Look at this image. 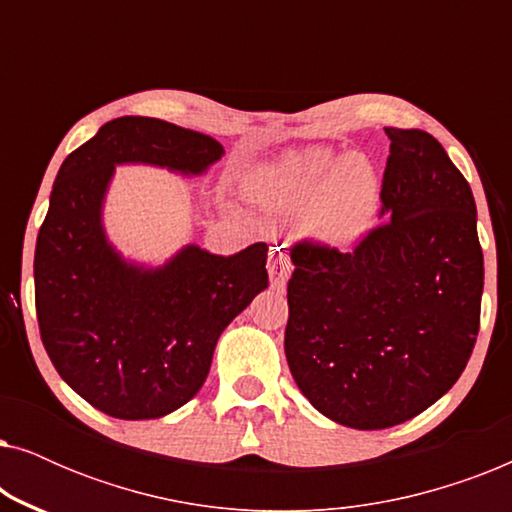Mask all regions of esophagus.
I'll use <instances>...</instances> for the list:
<instances>
[{"label": "esophagus", "instance_id": "esophagus-1", "mask_svg": "<svg viewBox=\"0 0 512 512\" xmlns=\"http://www.w3.org/2000/svg\"><path fill=\"white\" fill-rule=\"evenodd\" d=\"M293 265L286 254L279 247H272L268 254V275H270V286L272 289L282 291L286 286V279H289Z\"/></svg>", "mask_w": 512, "mask_h": 512}]
</instances>
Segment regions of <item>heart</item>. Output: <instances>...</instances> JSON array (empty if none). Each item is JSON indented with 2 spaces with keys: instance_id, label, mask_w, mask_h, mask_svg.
I'll list each match as a JSON object with an SVG mask.
<instances>
[{
  "instance_id": "1",
  "label": "heart",
  "mask_w": 512,
  "mask_h": 512,
  "mask_svg": "<svg viewBox=\"0 0 512 512\" xmlns=\"http://www.w3.org/2000/svg\"><path fill=\"white\" fill-rule=\"evenodd\" d=\"M249 193L263 207L303 214V230L326 247H349L373 226L380 177L361 153L324 146L296 151L251 177Z\"/></svg>"
}]
</instances>
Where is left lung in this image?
Listing matches in <instances>:
<instances>
[{
    "label": "left lung",
    "mask_w": 512,
    "mask_h": 512,
    "mask_svg": "<svg viewBox=\"0 0 512 512\" xmlns=\"http://www.w3.org/2000/svg\"><path fill=\"white\" fill-rule=\"evenodd\" d=\"M380 226L349 254L291 249L284 352L335 424L389 429L452 389L480 328L485 265L471 186L436 137L384 128Z\"/></svg>",
    "instance_id": "1"
}]
</instances>
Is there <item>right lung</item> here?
<instances>
[{"instance_id": "right-lung-1", "label": "right lung", "mask_w": 512, "mask_h": 512, "mask_svg": "<svg viewBox=\"0 0 512 512\" xmlns=\"http://www.w3.org/2000/svg\"><path fill=\"white\" fill-rule=\"evenodd\" d=\"M226 156L202 132L146 116L104 123L55 177L34 251L41 340L76 394L116 419L179 410L207 380L221 333L268 289V244L233 256L184 244L163 263L123 256L104 228L116 167L202 177Z\"/></svg>"}]
</instances>
